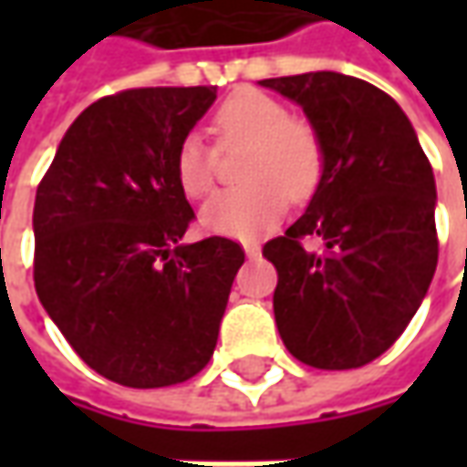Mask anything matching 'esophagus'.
<instances>
[{
  "instance_id": "esophagus-1",
  "label": "esophagus",
  "mask_w": 467,
  "mask_h": 467,
  "mask_svg": "<svg viewBox=\"0 0 467 467\" xmlns=\"http://www.w3.org/2000/svg\"><path fill=\"white\" fill-rule=\"evenodd\" d=\"M244 252H246V257H249V260H254V257H260V244L246 242L244 244Z\"/></svg>"
}]
</instances>
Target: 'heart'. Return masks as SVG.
Masks as SVG:
<instances>
[{"instance_id": "1", "label": "heart", "mask_w": 467, "mask_h": 467, "mask_svg": "<svg viewBox=\"0 0 467 467\" xmlns=\"http://www.w3.org/2000/svg\"><path fill=\"white\" fill-rule=\"evenodd\" d=\"M213 130L228 148L252 142L242 169L244 187L225 189L202 207V225L231 239H254L280 221L288 194L304 200L322 176V142L312 124L294 119L288 106L260 90H236L221 103ZM182 192L200 200L215 187V153L202 137L189 135L173 155Z\"/></svg>"}]
</instances>
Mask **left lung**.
I'll use <instances>...</instances> for the list:
<instances>
[{
    "label": "left lung",
    "mask_w": 467,
    "mask_h": 467,
    "mask_svg": "<svg viewBox=\"0 0 467 467\" xmlns=\"http://www.w3.org/2000/svg\"><path fill=\"white\" fill-rule=\"evenodd\" d=\"M260 85L304 109L325 158L306 213L262 249L278 270L280 337L314 368L364 367L403 335L434 278V171L403 109L368 82L306 72ZM306 235L323 249L304 250Z\"/></svg>",
    "instance_id": "1"
}]
</instances>
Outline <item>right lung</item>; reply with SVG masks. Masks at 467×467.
Here are the masks:
<instances>
[{
    "mask_svg": "<svg viewBox=\"0 0 467 467\" xmlns=\"http://www.w3.org/2000/svg\"><path fill=\"white\" fill-rule=\"evenodd\" d=\"M215 88H137L90 103L36 192V294L100 377L169 387L210 361L244 249L184 244L194 210L173 155Z\"/></svg>",
    "mask_w": 467,
    "mask_h": 467,
    "instance_id": "add662e5",
    "label": "right lung"
}]
</instances>
